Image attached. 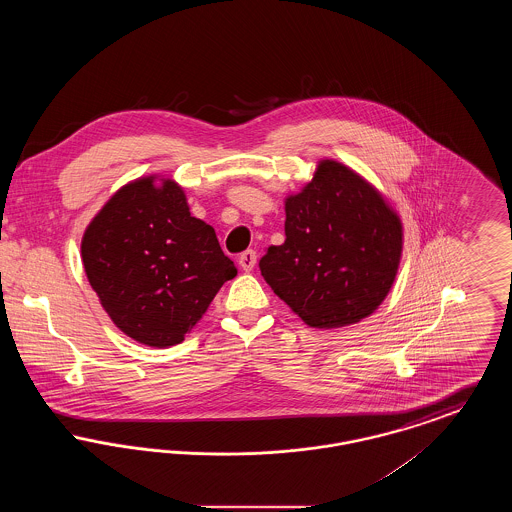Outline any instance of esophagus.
<instances>
[{
    "label": "esophagus",
    "instance_id": "obj_1",
    "mask_svg": "<svg viewBox=\"0 0 512 512\" xmlns=\"http://www.w3.org/2000/svg\"><path fill=\"white\" fill-rule=\"evenodd\" d=\"M238 263H240V267L244 268L245 272L253 270L255 263H257V253H255L253 249H247V251H244V253L240 255Z\"/></svg>",
    "mask_w": 512,
    "mask_h": 512
}]
</instances>
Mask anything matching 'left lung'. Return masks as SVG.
Masks as SVG:
<instances>
[{"label":"left lung","instance_id":"left-lung-1","mask_svg":"<svg viewBox=\"0 0 512 512\" xmlns=\"http://www.w3.org/2000/svg\"><path fill=\"white\" fill-rule=\"evenodd\" d=\"M401 222L365 180L322 161L286 201V242L259 268L268 286L313 328L368 317L386 299L401 259Z\"/></svg>","mask_w":512,"mask_h":512}]
</instances>
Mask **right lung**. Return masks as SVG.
I'll return each mask as SVG.
<instances>
[{
    "label": "right lung",
    "instance_id": "1",
    "mask_svg": "<svg viewBox=\"0 0 512 512\" xmlns=\"http://www.w3.org/2000/svg\"><path fill=\"white\" fill-rule=\"evenodd\" d=\"M82 261L107 315L151 347L184 340L238 272L213 226L190 215L182 188L153 178L107 201L84 234Z\"/></svg>",
    "mask_w": 512,
    "mask_h": 512
}]
</instances>
